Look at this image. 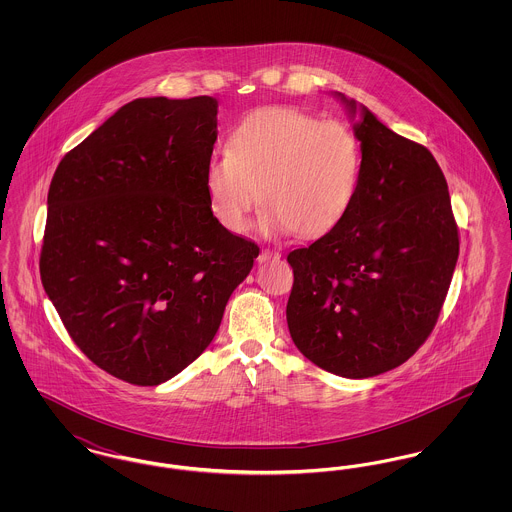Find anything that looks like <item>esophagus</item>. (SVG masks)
Returning <instances> with one entry per match:
<instances>
[{
    "label": "esophagus",
    "mask_w": 512,
    "mask_h": 512,
    "mask_svg": "<svg viewBox=\"0 0 512 512\" xmlns=\"http://www.w3.org/2000/svg\"><path fill=\"white\" fill-rule=\"evenodd\" d=\"M278 257H280V251H276V249H263L259 253V263H268L270 259H278Z\"/></svg>",
    "instance_id": "obj_1"
}]
</instances>
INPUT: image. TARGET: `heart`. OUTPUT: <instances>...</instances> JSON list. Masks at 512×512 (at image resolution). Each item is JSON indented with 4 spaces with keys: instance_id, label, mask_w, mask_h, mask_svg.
<instances>
[{
    "instance_id": "obj_1",
    "label": "heart",
    "mask_w": 512,
    "mask_h": 512,
    "mask_svg": "<svg viewBox=\"0 0 512 512\" xmlns=\"http://www.w3.org/2000/svg\"><path fill=\"white\" fill-rule=\"evenodd\" d=\"M361 171V142L347 124L267 107L242 119L228 149L209 157L205 192L215 219L234 234L247 228L263 195L265 232L317 238L349 213Z\"/></svg>"
}]
</instances>
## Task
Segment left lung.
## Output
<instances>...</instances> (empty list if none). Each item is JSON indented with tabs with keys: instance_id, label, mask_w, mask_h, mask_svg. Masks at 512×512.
<instances>
[{
	"instance_id": "left-lung-1",
	"label": "left lung",
	"mask_w": 512,
	"mask_h": 512,
	"mask_svg": "<svg viewBox=\"0 0 512 512\" xmlns=\"http://www.w3.org/2000/svg\"><path fill=\"white\" fill-rule=\"evenodd\" d=\"M357 197L336 228L293 249L286 307L297 349L343 378L403 365L432 334L459 259V228L434 155L395 134L365 105Z\"/></svg>"
}]
</instances>
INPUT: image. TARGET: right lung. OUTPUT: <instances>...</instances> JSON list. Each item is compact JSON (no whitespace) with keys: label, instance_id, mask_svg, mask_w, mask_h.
Returning <instances> with one entry per match:
<instances>
[{"label":"right lung","instance_id":"obj_1","mask_svg":"<svg viewBox=\"0 0 512 512\" xmlns=\"http://www.w3.org/2000/svg\"><path fill=\"white\" fill-rule=\"evenodd\" d=\"M217 113L209 96L134 99L49 184L44 290L78 349L134 386L194 363L259 255L209 207Z\"/></svg>","mask_w":512,"mask_h":512}]
</instances>
